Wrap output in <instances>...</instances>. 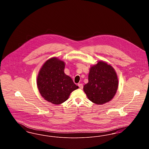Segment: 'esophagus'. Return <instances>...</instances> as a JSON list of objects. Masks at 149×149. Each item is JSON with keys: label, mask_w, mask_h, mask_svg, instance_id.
<instances>
[{"label": "esophagus", "mask_w": 149, "mask_h": 149, "mask_svg": "<svg viewBox=\"0 0 149 149\" xmlns=\"http://www.w3.org/2000/svg\"><path fill=\"white\" fill-rule=\"evenodd\" d=\"M78 86L80 89H83V85L82 84H78Z\"/></svg>", "instance_id": "obj_1"}]
</instances>
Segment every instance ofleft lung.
<instances>
[{
	"instance_id": "1",
	"label": "left lung",
	"mask_w": 149,
	"mask_h": 149,
	"mask_svg": "<svg viewBox=\"0 0 149 149\" xmlns=\"http://www.w3.org/2000/svg\"><path fill=\"white\" fill-rule=\"evenodd\" d=\"M118 79L113 68L106 62L98 61L90 68L88 83L83 88L88 98L97 104H103L113 98Z\"/></svg>"
}]
</instances>
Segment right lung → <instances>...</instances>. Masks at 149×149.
I'll return each mask as SVG.
<instances>
[{"mask_svg": "<svg viewBox=\"0 0 149 149\" xmlns=\"http://www.w3.org/2000/svg\"><path fill=\"white\" fill-rule=\"evenodd\" d=\"M65 63L57 57L47 60L40 69L37 85L39 92L46 100L58 105L68 100L72 92L79 86L64 72Z\"/></svg>", "mask_w": 149, "mask_h": 149, "instance_id": "right-lung-1", "label": "right lung"}]
</instances>
